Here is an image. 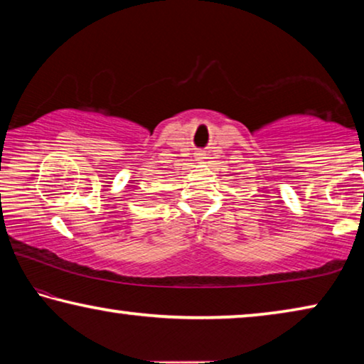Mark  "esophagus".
I'll list each match as a JSON object with an SVG mask.
<instances>
[{
  "label": "esophagus",
  "instance_id": "1",
  "mask_svg": "<svg viewBox=\"0 0 364 364\" xmlns=\"http://www.w3.org/2000/svg\"><path fill=\"white\" fill-rule=\"evenodd\" d=\"M204 155H205V154H204L203 151H198V154H196V159H198V160H203V159H205Z\"/></svg>",
  "mask_w": 364,
  "mask_h": 364
}]
</instances>
